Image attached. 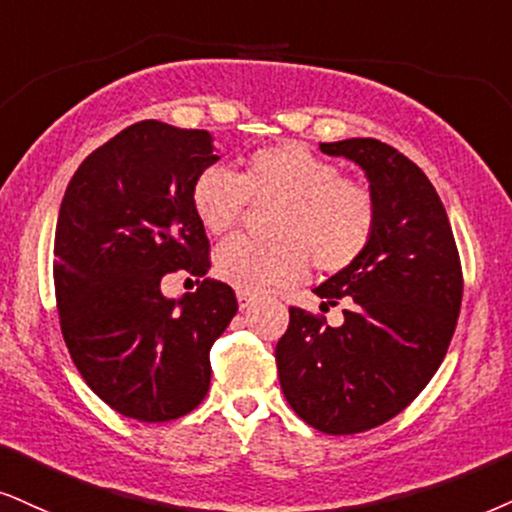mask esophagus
Returning a JSON list of instances; mask_svg holds the SVG:
<instances>
[{"label":"esophagus","mask_w":512,"mask_h":512,"mask_svg":"<svg viewBox=\"0 0 512 512\" xmlns=\"http://www.w3.org/2000/svg\"><path fill=\"white\" fill-rule=\"evenodd\" d=\"M237 301H239V308H242V311H246V308L249 306H254V296L251 294H244V292H237Z\"/></svg>","instance_id":"34e87169"}]
</instances>
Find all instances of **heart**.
<instances>
[{"instance_id":"b5f03b06","label":"heart","mask_w":512,"mask_h":512,"mask_svg":"<svg viewBox=\"0 0 512 512\" xmlns=\"http://www.w3.org/2000/svg\"><path fill=\"white\" fill-rule=\"evenodd\" d=\"M249 201L277 206L270 223L277 242L235 237L216 251L218 277L244 294L292 285L308 261L320 273H342L368 251L377 230L372 189L296 142L256 149L242 175L213 163L194 178V213L211 235L235 230Z\"/></svg>"}]
</instances>
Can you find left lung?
<instances>
[{
  "label": "left lung",
  "instance_id": "obj_1",
  "mask_svg": "<svg viewBox=\"0 0 512 512\" xmlns=\"http://www.w3.org/2000/svg\"><path fill=\"white\" fill-rule=\"evenodd\" d=\"M365 170L377 230L351 268L313 292L344 304V323L289 308L275 361L285 399L306 425L358 434L408 406L439 370L456 332L463 268L437 189L401 151L370 137L320 144Z\"/></svg>",
  "mask_w": 512,
  "mask_h": 512
}]
</instances>
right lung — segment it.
Wrapping results in <instances>:
<instances>
[{"label": "right lung", "mask_w": 512, "mask_h": 512, "mask_svg": "<svg viewBox=\"0 0 512 512\" xmlns=\"http://www.w3.org/2000/svg\"><path fill=\"white\" fill-rule=\"evenodd\" d=\"M220 159L206 130L130 125L94 149L68 182L54 237L63 342L94 394L140 422L182 418L211 384V346L237 313L211 268L192 206L199 170ZM201 276L182 300L163 274Z\"/></svg>", "instance_id": "1"}]
</instances>
